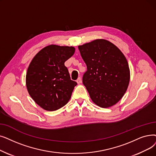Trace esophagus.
Returning <instances> with one entry per match:
<instances>
[{"label": "esophagus", "mask_w": 156, "mask_h": 156, "mask_svg": "<svg viewBox=\"0 0 156 156\" xmlns=\"http://www.w3.org/2000/svg\"><path fill=\"white\" fill-rule=\"evenodd\" d=\"M76 82L78 84H80L81 83H82V78H81L80 77H79L77 80H76Z\"/></svg>", "instance_id": "esophagus-1"}]
</instances>
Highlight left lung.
Masks as SVG:
<instances>
[{
    "label": "left lung",
    "mask_w": 156,
    "mask_h": 156,
    "mask_svg": "<svg viewBox=\"0 0 156 156\" xmlns=\"http://www.w3.org/2000/svg\"><path fill=\"white\" fill-rule=\"evenodd\" d=\"M87 65L83 83L93 102L101 108L115 105L126 93L130 71L124 55L112 43L96 39L78 46Z\"/></svg>",
    "instance_id": "left-lung-1"
}]
</instances>
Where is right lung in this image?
<instances>
[{"label": "right lung", "instance_id": "add662e5", "mask_svg": "<svg viewBox=\"0 0 156 156\" xmlns=\"http://www.w3.org/2000/svg\"><path fill=\"white\" fill-rule=\"evenodd\" d=\"M75 51L73 46H47L33 58L26 74L32 99L47 111H55L69 101L77 83L71 80L64 62Z\"/></svg>", "mask_w": 156, "mask_h": 156}]
</instances>
